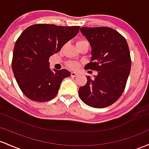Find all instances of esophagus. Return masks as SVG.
<instances>
[{
	"mask_svg": "<svg viewBox=\"0 0 149 149\" xmlns=\"http://www.w3.org/2000/svg\"><path fill=\"white\" fill-rule=\"evenodd\" d=\"M77 73L74 72H72L71 77H77Z\"/></svg>",
	"mask_w": 149,
	"mask_h": 149,
	"instance_id": "esophagus-1",
	"label": "esophagus"
}]
</instances>
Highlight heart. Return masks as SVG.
Instances as JSON below:
<instances>
[{
  "mask_svg": "<svg viewBox=\"0 0 149 149\" xmlns=\"http://www.w3.org/2000/svg\"><path fill=\"white\" fill-rule=\"evenodd\" d=\"M84 42H87V41H85V40H79V41H77V43ZM68 66H69L70 68H72V69H77V68H78V64L77 63H75V62H69V63H68Z\"/></svg>",
  "mask_w": 149,
  "mask_h": 149,
  "instance_id": "heart-1",
  "label": "heart"
}]
</instances>
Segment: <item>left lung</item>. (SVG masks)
Masks as SVG:
<instances>
[{"mask_svg":"<svg viewBox=\"0 0 149 149\" xmlns=\"http://www.w3.org/2000/svg\"><path fill=\"white\" fill-rule=\"evenodd\" d=\"M81 33L91 46V60L85 69L98 74L79 88V98L96 108L111 106L124 91L131 70V58L126 39L110 27H81Z\"/></svg>","mask_w":149,"mask_h":149,"instance_id":"8db88e82","label":"left lung"}]
</instances>
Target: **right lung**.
<instances>
[{"instance_id": "add662e5", "label": "right lung", "mask_w": 149, "mask_h": 149, "mask_svg": "<svg viewBox=\"0 0 149 149\" xmlns=\"http://www.w3.org/2000/svg\"><path fill=\"white\" fill-rule=\"evenodd\" d=\"M80 26L34 24L23 31L13 50L12 68L21 91L29 99L46 102L58 92L61 84L71 73L51 70L49 58L78 34Z\"/></svg>"}]
</instances>
